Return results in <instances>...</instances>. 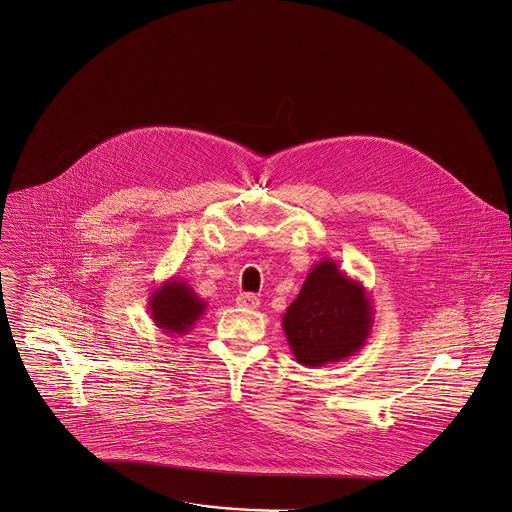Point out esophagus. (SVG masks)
<instances>
[{
	"label": "esophagus",
	"mask_w": 512,
	"mask_h": 512,
	"mask_svg": "<svg viewBox=\"0 0 512 512\" xmlns=\"http://www.w3.org/2000/svg\"><path fill=\"white\" fill-rule=\"evenodd\" d=\"M237 305L241 308H249V310H255L259 307V297H255L253 293H241L237 297Z\"/></svg>",
	"instance_id": "1"
}]
</instances>
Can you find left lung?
I'll use <instances>...</instances> for the list:
<instances>
[{"mask_svg":"<svg viewBox=\"0 0 512 512\" xmlns=\"http://www.w3.org/2000/svg\"><path fill=\"white\" fill-rule=\"evenodd\" d=\"M374 312L366 287L324 257L281 322L295 360L318 368L354 356L372 332Z\"/></svg>","mask_w":512,"mask_h":512,"instance_id":"1","label":"left lung"}]
</instances>
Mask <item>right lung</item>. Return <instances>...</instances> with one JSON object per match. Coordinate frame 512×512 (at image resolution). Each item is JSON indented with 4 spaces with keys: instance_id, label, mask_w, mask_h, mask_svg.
<instances>
[{
    "instance_id": "add662e5",
    "label": "right lung",
    "mask_w": 512,
    "mask_h": 512,
    "mask_svg": "<svg viewBox=\"0 0 512 512\" xmlns=\"http://www.w3.org/2000/svg\"><path fill=\"white\" fill-rule=\"evenodd\" d=\"M207 303L182 279L170 277L150 293L148 312L154 324L170 336H184L200 320Z\"/></svg>"
}]
</instances>
